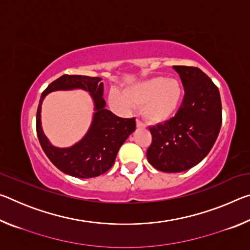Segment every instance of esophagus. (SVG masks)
Segmentation results:
<instances>
[{
    "label": "esophagus",
    "mask_w": 250,
    "mask_h": 250,
    "mask_svg": "<svg viewBox=\"0 0 250 250\" xmlns=\"http://www.w3.org/2000/svg\"><path fill=\"white\" fill-rule=\"evenodd\" d=\"M137 128H146V125L140 120H137Z\"/></svg>",
    "instance_id": "obj_1"
}]
</instances>
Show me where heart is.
I'll return each instance as SVG.
<instances>
[{
    "instance_id": "obj_1",
    "label": "heart",
    "mask_w": 250,
    "mask_h": 250,
    "mask_svg": "<svg viewBox=\"0 0 250 250\" xmlns=\"http://www.w3.org/2000/svg\"><path fill=\"white\" fill-rule=\"evenodd\" d=\"M183 99V89L176 79L155 77L128 87L125 92L112 89L109 103L119 111L142 107V116L150 124H162L179 111Z\"/></svg>"
}]
</instances>
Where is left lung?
I'll use <instances>...</instances> for the list:
<instances>
[{"label": "left lung", "mask_w": 250, "mask_h": 250, "mask_svg": "<svg viewBox=\"0 0 250 250\" xmlns=\"http://www.w3.org/2000/svg\"><path fill=\"white\" fill-rule=\"evenodd\" d=\"M184 87V98L170 120L150 126L146 158L156 170L177 173L197 166L209 153L222 126L218 88L197 67L173 66Z\"/></svg>", "instance_id": "left-lung-1"}]
</instances>
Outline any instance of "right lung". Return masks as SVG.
Returning a JSON list of instances; mask_svg holds the SVG:
<instances>
[{"mask_svg":"<svg viewBox=\"0 0 250 250\" xmlns=\"http://www.w3.org/2000/svg\"><path fill=\"white\" fill-rule=\"evenodd\" d=\"M83 89L90 92L95 112L90 130L79 143L69 148L54 147L45 138L40 124L41 104L46 94L56 90ZM104 83L99 77L62 75L42 94L36 113V132L41 146L55 167L66 174L89 179L104 174L113 164L120 146L135 130L134 118H120L105 109Z\"/></svg>","mask_w":250,"mask_h":250,"instance_id":"right-lung-1","label":"right lung"}]
</instances>
